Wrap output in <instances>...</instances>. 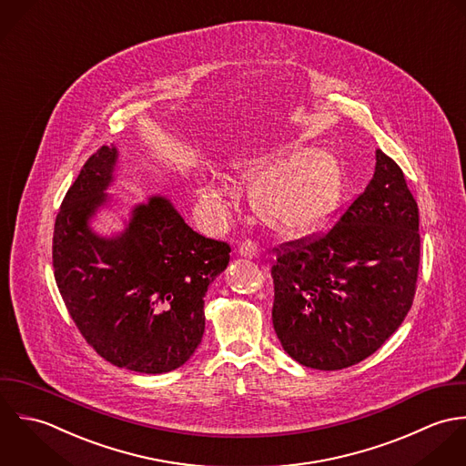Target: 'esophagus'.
<instances>
[{
    "mask_svg": "<svg viewBox=\"0 0 466 466\" xmlns=\"http://www.w3.org/2000/svg\"><path fill=\"white\" fill-rule=\"evenodd\" d=\"M238 252H239V256H243V258H248V259H256L258 256H259V247H258V243H254V241H243L239 247H238Z\"/></svg>",
    "mask_w": 466,
    "mask_h": 466,
    "instance_id": "obj_1",
    "label": "esophagus"
}]
</instances>
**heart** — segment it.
Returning a JSON list of instances; mask_svg holds the SVG:
<instances>
[{
  "instance_id": "heart-1",
  "label": "heart",
  "mask_w": 466,
  "mask_h": 466,
  "mask_svg": "<svg viewBox=\"0 0 466 466\" xmlns=\"http://www.w3.org/2000/svg\"><path fill=\"white\" fill-rule=\"evenodd\" d=\"M230 171L241 184H256L250 203L256 216L280 238H300L320 230L335 214L344 175L339 158L328 149L289 157L268 151L232 160ZM223 188L210 180L199 188V201L216 205Z\"/></svg>"
}]
</instances>
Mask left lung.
Returning <instances> with one entry per match:
<instances>
[{
    "mask_svg": "<svg viewBox=\"0 0 466 466\" xmlns=\"http://www.w3.org/2000/svg\"><path fill=\"white\" fill-rule=\"evenodd\" d=\"M418 230L403 171L376 149L371 182L331 230L276 248L272 320L284 351L337 371L381 348L412 306Z\"/></svg>",
    "mask_w": 466,
    "mask_h": 466,
    "instance_id": "1",
    "label": "left lung"
}]
</instances>
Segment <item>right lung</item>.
I'll use <instances>...</instances> for the list:
<instances>
[{"label": "right lung", "mask_w": 466, "mask_h": 466, "mask_svg": "<svg viewBox=\"0 0 466 466\" xmlns=\"http://www.w3.org/2000/svg\"><path fill=\"white\" fill-rule=\"evenodd\" d=\"M118 151L102 146L68 188L54 228V276L95 351L116 368L162 374L184 366L205 331L203 297L230 261L225 241L194 232L173 203H138L124 232L90 227L109 201Z\"/></svg>", "instance_id": "1"}]
</instances>
